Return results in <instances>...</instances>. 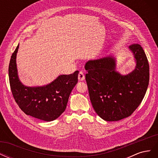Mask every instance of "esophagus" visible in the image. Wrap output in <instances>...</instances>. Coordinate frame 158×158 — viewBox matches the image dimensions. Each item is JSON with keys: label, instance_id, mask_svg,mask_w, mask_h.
Listing matches in <instances>:
<instances>
[{"label": "esophagus", "instance_id": "1", "mask_svg": "<svg viewBox=\"0 0 158 158\" xmlns=\"http://www.w3.org/2000/svg\"><path fill=\"white\" fill-rule=\"evenodd\" d=\"M85 79V76L82 71H80L78 74V80L80 81H84Z\"/></svg>", "mask_w": 158, "mask_h": 158}]
</instances>
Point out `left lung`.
I'll return each mask as SVG.
<instances>
[{
  "label": "left lung",
  "mask_w": 158,
  "mask_h": 158,
  "mask_svg": "<svg viewBox=\"0 0 158 158\" xmlns=\"http://www.w3.org/2000/svg\"><path fill=\"white\" fill-rule=\"evenodd\" d=\"M136 67L127 75L115 70L116 60L112 55L89 60L85 64L91 103L98 115L107 121L128 117L140 106L149 84V64L139 44H132Z\"/></svg>",
  "instance_id": "1"
}]
</instances>
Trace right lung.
<instances>
[{
    "instance_id": "right-lung-1",
    "label": "right lung",
    "mask_w": 158,
    "mask_h": 158,
    "mask_svg": "<svg viewBox=\"0 0 158 158\" xmlns=\"http://www.w3.org/2000/svg\"><path fill=\"white\" fill-rule=\"evenodd\" d=\"M18 48L19 44L11 56L8 68L9 82L14 99L27 115L45 121L55 120L65 111L70 94L78 82L79 72L60 75L44 86H26L18 75L16 60Z\"/></svg>"
}]
</instances>
